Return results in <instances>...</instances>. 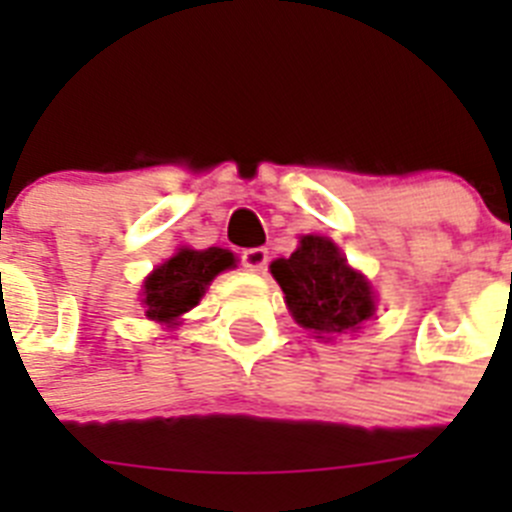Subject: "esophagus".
Masks as SVG:
<instances>
[{
	"label": "esophagus",
	"mask_w": 512,
	"mask_h": 512,
	"mask_svg": "<svg viewBox=\"0 0 512 512\" xmlns=\"http://www.w3.org/2000/svg\"><path fill=\"white\" fill-rule=\"evenodd\" d=\"M241 264L248 271H264L269 264V251L266 248H246L241 253Z\"/></svg>",
	"instance_id": "esophagus-1"
}]
</instances>
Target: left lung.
<instances>
[{"instance_id":"1","label":"left lung","mask_w":512,"mask_h":512,"mask_svg":"<svg viewBox=\"0 0 512 512\" xmlns=\"http://www.w3.org/2000/svg\"><path fill=\"white\" fill-rule=\"evenodd\" d=\"M292 318L323 336L359 330L374 315V292L323 235H305L289 259L271 264Z\"/></svg>"}]
</instances>
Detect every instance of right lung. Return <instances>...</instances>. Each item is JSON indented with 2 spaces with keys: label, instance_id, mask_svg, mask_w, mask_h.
Listing matches in <instances>:
<instances>
[{
  "label": "right lung",
  "instance_id": "right-lung-1",
  "mask_svg": "<svg viewBox=\"0 0 512 512\" xmlns=\"http://www.w3.org/2000/svg\"><path fill=\"white\" fill-rule=\"evenodd\" d=\"M228 266H233V253L223 248H182L166 264L158 266L143 284L146 318L156 323H174L182 312L192 310L200 302L207 284Z\"/></svg>",
  "mask_w": 512,
  "mask_h": 512
}]
</instances>
